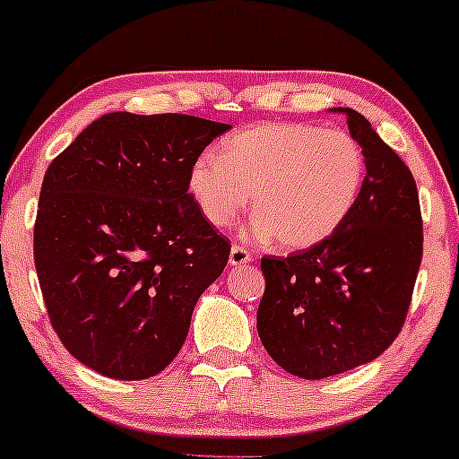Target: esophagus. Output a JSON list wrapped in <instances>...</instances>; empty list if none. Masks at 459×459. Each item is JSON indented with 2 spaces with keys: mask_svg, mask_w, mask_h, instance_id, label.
<instances>
[{
  "mask_svg": "<svg viewBox=\"0 0 459 459\" xmlns=\"http://www.w3.org/2000/svg\"><path fill=\"white\" fill-rule=\"evenodd\" d=\"M252 261V255L246 250V247L241 246H233L230 247V255H229V263L233 267H241V265H247V263Z\"/></svg>",
  "mask_w": 459,
  "mask_h": 459,
  "instance_id": "obj_1",
  "label": "esophagus"
}]
</instances>
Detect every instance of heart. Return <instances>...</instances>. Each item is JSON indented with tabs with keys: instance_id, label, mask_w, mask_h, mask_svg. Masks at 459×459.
<instances>
[{
	"instance_id": "b5f03b06",
	"label": "heart",
	"mask_w": 459,
	"mask_h": 459,
	"mask_svg": "<svg viewBox=\"0 0 459 459\" xmlns=\"http://www.w3.org/2000/svg\"><path fill=\"white\" fill-rule=\"evenodd\" d=\"M365 152L345 129L261 123L226 135L215 157H200L187 187L215 229H229L252 194L247 239H278L289 250L328 241L354 212L365 183Z\"/></svg>"
}]
</instances>
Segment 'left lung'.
<instances>
[{
  "label": "left lung",
  "mask_w": 459,
  "mask_h": 459,
  "mask_svg": "<svg viewBox=\"0 0 459 459\" xmlns=\"http://www.w3.org/2000/svg\"><path fill=\"white\" fill-rule=\"evenodd\" d=\"M347 118L367 175L347 222L310 250L261 261V343L278 367L304 380L376 360L402 330L423 256L412 172L356 109Z\"/></svg>",
  "instance_id": "1"
}]
</instances>
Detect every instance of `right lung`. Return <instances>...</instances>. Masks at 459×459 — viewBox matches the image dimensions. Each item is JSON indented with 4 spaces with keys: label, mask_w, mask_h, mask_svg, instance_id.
<instances>
[{
    "label": "right lung",
    "mask_w": 459,
    "mask_h": 459,
    "mask_svg": "<svg viewBox=\"0 0 459 459\" xmlns=\"http://www.w3.org/2000/svg\"><path fill=\"white\" fill-rule=\"evenodd\" d=\"M230 125L187 114H105L51 161L34 226L47 313L73 358L146 380L178 354L230 244L187 192Z\"/></svg>",
    "instance_id": "obj_1"
}]
</instances>
